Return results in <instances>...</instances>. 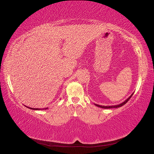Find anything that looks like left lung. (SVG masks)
<instances>
[{"instance_id": "8db88e82", "label": "left lung", "mask_w": 154, "mask_h": 154, "mask_svg": "<svg viewBox=\"0 0 154 154\" xmlns=\"http://www.w3.org/2000/svg\"><path fill=\"white\" fill-rule=\"evenodd\" d=\"M133 95V93L128 98V99H126V100H125L124 101H123L122 103H121V104H119V105H112V106H103V105H97V104H95L94 103V105H96V106H98V107H100V108H102V109H113V108H115V109H116V108H119V107H121V106H123L124 105H125L126 104L127 102L129 100V99L131 98V96Z\"/></svg>"}]
</instances>
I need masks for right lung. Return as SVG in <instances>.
I'll use <instances>...</instances> for the list:
<instances>
[{
	"instance_id": "right-lung-1",
	"label": "right lung",
	"mask_w": 154,
	"mask_h": 154,
	"mask_svg": "<svg viewBox=\"0 0 154 154\" xmlns=\"http://www.w3.org/2000/svg\"><path fill=\"white\" fill-rule=\"evenodd\" d=\"M27 108H28V109H32V110H46V109H48V108H45V109H33V108H31V107H28V106H26Z\"/></svg>"
}]
</instances>
